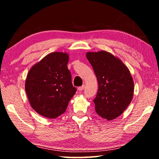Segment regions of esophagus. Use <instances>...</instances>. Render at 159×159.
<instances>
[{
	"mask_svg": "<svg viewBox=\"0 0 159 159\" xmlns=\"http://www.w3.org/2000/svg\"><path fill=\"white\" fill-rule=\"evenodd\" d=\"M84 88H85V85H82V86H80V87L78 88V90H79V91H82L83 89H84Z\"/></svg>",
	"mask_w": 159,
	"mask_h": 159,
	"instance_id": "34e87169",
	"label": "esophagus"
}]
</instances>
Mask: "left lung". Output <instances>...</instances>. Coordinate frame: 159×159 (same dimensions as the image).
<instances>
[{
	"label": "left lung",
	"instance_id": "left-lung-1",
	"mask_svg": "<svg viewBox=\"0 0 159 159\" xmlns=\"http://www.w3.org/2000/svg\"><path fill=\"white\" fill-rule=\"evenodd\" d=\"M86 57L92 65L98 82V91L93 102L95 111L107 120L119 116L130 104L134 82L123 61L107 51L88 52Z\"/></svg>",
	"mask_w": 159,
	"mask_h": 159
}]
</instances>
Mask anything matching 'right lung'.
Here are the masks:
<instances>
[{"mask_svg":"<svg viewBox=\"0 0 159 159\" xmlns=\"http://www.w3.org/2000/svg\"><path fill=\"white\" fill-rule=\"evenodd\" d=\"M69 60L66 52L50 53L28 72L25 91L29 103L45 118H55L65 112L76 92L67 67Z\"/></svg>","mask_w":159,"mask_h":159,"instance_id":"1","label":"right lung"}]
</instances>
